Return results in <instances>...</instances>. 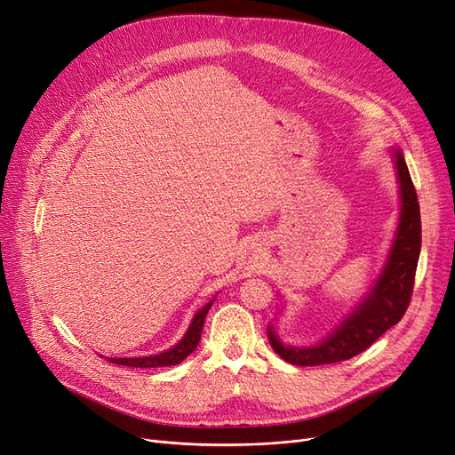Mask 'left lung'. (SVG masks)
Returning <instances> with one entry per match:
<instances>
[{
	"label": "left lung",
	"instance_id": "8db88e82",
	"mask_svg": "<svg viewBox=\"0 0 455 455\" xmlns=\"http://www.w3.org/2000/svg\"><path fill=\"white\" fill-rule=\"evenodd\" d=\"M393 157L398 184H401V220H398L395 241L381 275L347 319L339 323L334 332L316 346H284L275 334V328L269 326L267 338L271 347L286 363L296 366H321L347 361L368 349L404 316L411 291H414L421 251V216L416 188L411 184L403 151L393 149Z\"/></svg>",
	"mask_w": 455,
	"mask_h": 455
}]
</instances>
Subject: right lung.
I'll use <instances>...</instances> for the list:
<instances>
[{
  "label": "right lung",
  "mask_w": 455,
  "mask_h": 455,
  "mask_svg": "<svg viewBox=\"0 0 455 455\" xmlns=\"http://www.w3.org/2000/svg\"><path fill=\"white\" fill-rule=\"evenodd\" d=\"M211 299L209 304H206L203 309H199L194 316V321H191L188 332L184 334V338L176 343L174 347H171L169 351H163L159 355H151V356H132V359H114V356H109V363H116L121 366H132V368H157V366H174L178 363H182L189 353H194L196 347L199 346V339H201V332H203V324L206 319V313H209L211 306H212Z\"/></svg>",
  "instance_id": "1"
}]
</instances>
